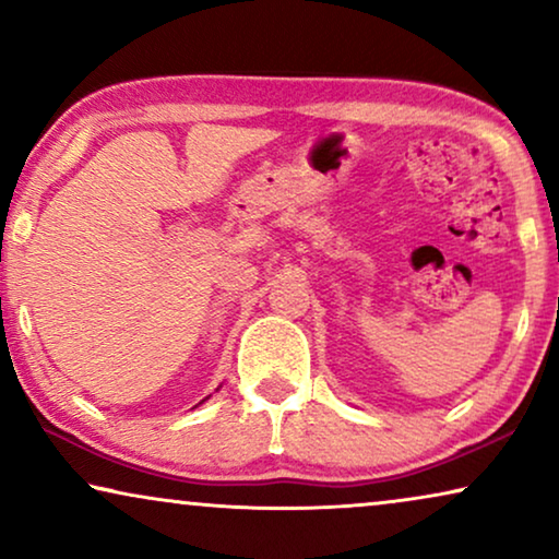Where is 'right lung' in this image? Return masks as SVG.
Here are the masks:
<instances>
[{
    "label": "right lung",
    "mask_w": 559,
    "mask_h": 559,
    "mask_svg": "<svg viewBox=\"0 0 559 559\" xmlns=\"http://www.w3.org/2000/svg\"><path fill=\"white\" fill-rule=\"evenodd\" d=\"M209 396H211V394H209ZM209 396H205V400H209ZM205 400H201V402H198V404H203V402H205ZM198 404H195V407H198Z\"/></svg>",
    "instance_id": "1"
}]
</instances>
